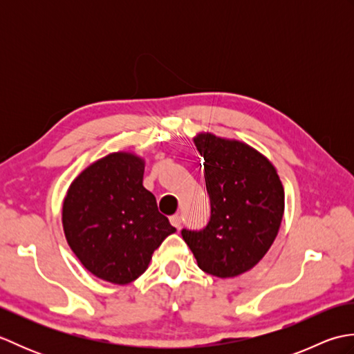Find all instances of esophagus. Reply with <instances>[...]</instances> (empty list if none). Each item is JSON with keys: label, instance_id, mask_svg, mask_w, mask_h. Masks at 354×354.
Returning a JSON list of instances; mask_svg holds the SVG:
<instances>
[{"label": "esophagus", "instance_id": "1", "mask_svg": "<svg viewBox=\"0 0 354 354\" xmlns=\"http://www.w3.org/2000/svg\"><path fill=\"white\" fill-rule=\"evenodd\" d=\"M170 223H171L173 227H175L176 230L181 228V225H183L181 216H179V214H173V216H170Z\"/></svg>", "mask_w": 354, "mask_h": 354}]
</instances>
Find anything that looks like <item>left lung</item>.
<instances>
[{
  "label": "left lung",
  "mask_w": 354,
  "mask_h": 354,
  "mask_svg": "<svg viewBox=\"0 0 354 354\" xmlns=\"http://www.w3.org/2000/svg\"><path fill=\"white\" fill-rule=\"evenodd\" d=\"M212 216L205 228H184L183 239L207 274L228 278L254 268L280 230L284 190L277 170L245 142L199 133Z\"/></svg>",
  "instance_id": "left-lung-1"
}]
</instances>
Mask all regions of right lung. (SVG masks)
I'll list each match as a JSON object with an SVG mask.
<instances>
[{
	"label": "right lung",
	"instance_id": "right-lung-1",
	"mask_svg": "<svg viewBox=\"0 0 354 354\" xmlns=\"http://www.w3.org/2000/svg\"><path fill=\"white\" fill-rule=\"evenodd\" d=\"M145 161L111 153L74 179L64 201V232L89 272L127 284L145 272L162 240L176 231L142 187Z\"/></svg>",
	"mask_w": 354,
	"mask_h": 354
}]
</instances>
